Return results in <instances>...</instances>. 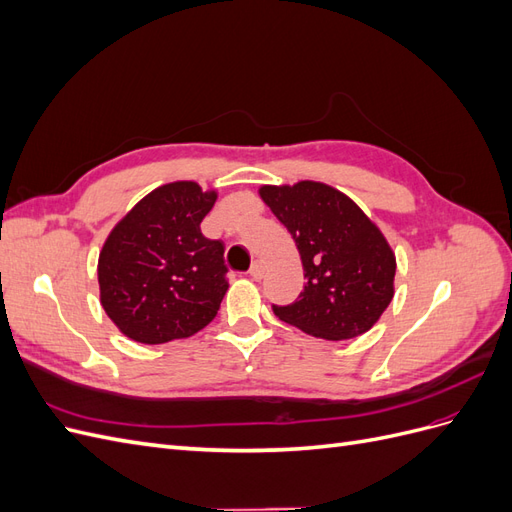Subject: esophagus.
Instances as JSON below:
<instances>
[{
	"instance_id": "obj_1",
	"label": "esophagus",
	"mask_w": 512,
	"mask_h": 512,
	"mask_svg": "<svg viewBox=\"0 0 512 512\" xmlns=\"http://www.w3.org/2000/svg\"><path fill=\"white\" fill-rule=\"evenodd\" d=\"M262 275H265V265H262L260 260H254L252 267H250V277L258 282V280H262Z\"/></svg>"
}]
</instances>
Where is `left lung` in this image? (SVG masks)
<instances>
[{
	"mask_svg": "<svg viewBox=\"0 0 512 512\" xmlns=\"http://www.w3.org/2000/svg\"><path fill=\"white\" fill-rule=\"evenodd\" d=\"M260 196L292 235L305 286L273 314L307 335L352 339L369 331L389 307L395 254L378 226L339 190L318 181L262 185Z\"/></svg>",
	"mask_w": 512,
	"mask_h": 512,
	"instance_id": "8db88e82",
	"label": "left lung"
}]
</instances>
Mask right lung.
<instances>
[{
    "label": "right lung",
    "mask_w": 512,
    "mask_h": 512,
    "mask_svg": "<svg viewBox=\"0 0 512 512\" xmlns=\"http://www.w3.org/2000/svg\"><path fill=\"white\" fill-rule=\"evenodd\" d=\"M215 192L175 181L147 194L113 230L98 260L100 303L138 344H166L205 329L228 290L224 243L200 222Z\"/></svg>",
    "instance_id": "right-lung-1"
}]
</instances>
